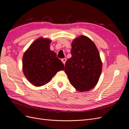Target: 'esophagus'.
<instances>
[{"mask_svg":"<svg viewBox=\"0 0 129 129\" xmlns=\"http://www.w3.org/2000/svg\"><path fill=\"white\" fill-rule=\"evenodd\" d=\"M61 61L63 63V64L65 65V64L66 63V58H63V59H61Z\"/></svg>","mask_w":129,"mask_h":129,"instance_id":"1","label":"esophagus"}]
</instances>
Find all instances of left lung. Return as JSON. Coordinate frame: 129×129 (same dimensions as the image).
Returning <instances> with one entry per match:
<instances>
[{
	"instance_id": "1",
	"label": "left lung",
	"mask_w": 129,
	"mask_h": 129,
	"mask_svg": "<svg viewBox=\"0 0 129 129\" xmlns=\"http://www.w3.org/2000/svg\"><path fill=\"white\" fill-rule=\"evenodd\" d=\"M72 57L66 61L65 72L71 85L81 92L92 89L100 77L102 64L96 45L85 36L74 40Z\"/></svg>"
}]
</instances>
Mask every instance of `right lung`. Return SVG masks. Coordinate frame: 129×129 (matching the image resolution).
<instances>
[{"label":"right lung","mask_w":129,"mask_h":129,"mask_svg":"<svg viewBox=\"0 0 129 129\" xmlns=\"http://www.w3.org/2000/svg\"><path fill=\"white\" fill-rule=\"evenodd\" d=\"M51 40L39 38L24 53L22 58L24 76L33 85L41 86L47 84L55 74L64 70V65L50 50Z\"/></svg>","instance_id":"1"}]
</instances>
